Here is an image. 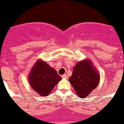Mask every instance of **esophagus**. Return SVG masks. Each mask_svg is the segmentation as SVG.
<instances>
[{
	"label": "esophagus",
	"mask_w": 124,
	"mask_h": 124,
	"mask_svg": "<svg viewBox=\"0 0 124 124\" xmlns=\"http://www.w3.org/2000/svg\"><path fill=\"white\" fill-rule=\"evenodd\" d=\"M61 78H67V75L65 74H64V75H63L62 76H61Z\"/></svg>",
	"instance_id": "esophagus-1"
}]
</instances>
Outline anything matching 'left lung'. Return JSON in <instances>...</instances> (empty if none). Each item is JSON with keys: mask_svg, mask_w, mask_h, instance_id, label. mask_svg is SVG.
I'll return each mask as SVG.
<instances>
[{"mask_svg": "<svg viewBox=\"0 0 124 124\" xmlns=\"http://www.w3.org/2000/svg\"><path fill=\"white\" fill-rule=\"evenodd\" d=\"M69 82L73 86L76 93L84 98L98 85L100 76L92 65L90 61L84 60L78 63L73 68Z\"/></svg>", "mask_w": 124, "mask_h": 124, "instance_id": "8db88e82", "label": "left lung"}]
</instances>
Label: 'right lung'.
<instances>
[{"instance_id": "right-lung-1", "label": "right lung", "mask_w": 124, "mask_h": 124, "mask_svg": "<svg viewBox=\"0 0 124 124\" xmlns=\"http://www.w3.org/2000/svg\"><path fill=\"white\" fill-rule=\"evenodd\" d=\"M61 79L57 71L45 62L39 60L29 75V83L40 95L47 96Z\"/></svg>"}]
</instances>
